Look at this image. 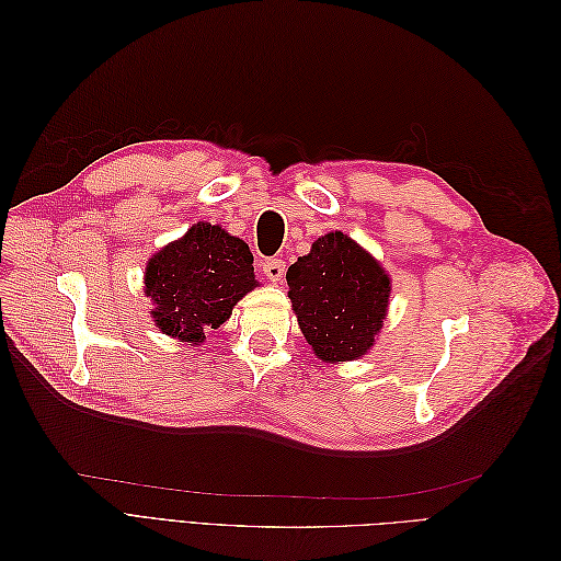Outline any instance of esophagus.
Here are the masks:
<instances>
[{"label": "esophagus", "mask_w": 561, "mask_h": 561, "mask_svg": "<svg viewBox=\"0 0 561 561\" xmlns=\"http://www.w3.org/2000/svg\"><path fill=\"white\" fill-rule=\"evenodd\" d=\"M262 271H264L266 278H268L271 283H280L283 276H285V262L278 260V257L264 260V262H262Z\"/></svg>", "instance_id": "obj_1"}]
</instances>
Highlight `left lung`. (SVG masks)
I'll list each match as a JSON object with an SVG mask.
<instances>
[{
  "mask_svg": "<svg viewBox=\"0 0 561 561\" xmlns=\"http://www.w3.org/2000/svg\"><path fill=\"white\" fill-rule=\"evenodd\" d=\"M285 278L299 328L322 363L355 360L375 346L388 311L390 278L351 236H320Z\"/></svg>",
  "mask_w": 561,
  "mask_h": 561,
  "instance_id": "obj_1",
  "label": "left lung"
}]
</instances>
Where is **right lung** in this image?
Returning a JSON list of instances; mask_svg holds the SVG:
<instances>
[{
	"label": "right lung",
	"instance_id": "add662e5",
	"mask_svg": "<svg viewBox=\"0 0 561 561\" xmlns=\"http://www.w3.org/2000/svg\"><path fill=\"white\" fill-rule=\"evenodd\" d=\"M252 287L257 280L248 243L210 222L194 225L180 241L161 248L145 271L157 328L190 346L229 320L236 301Z\"/></svg>",
	"mask_w": 561,
	"mask_h": 561
}]
</instances>
